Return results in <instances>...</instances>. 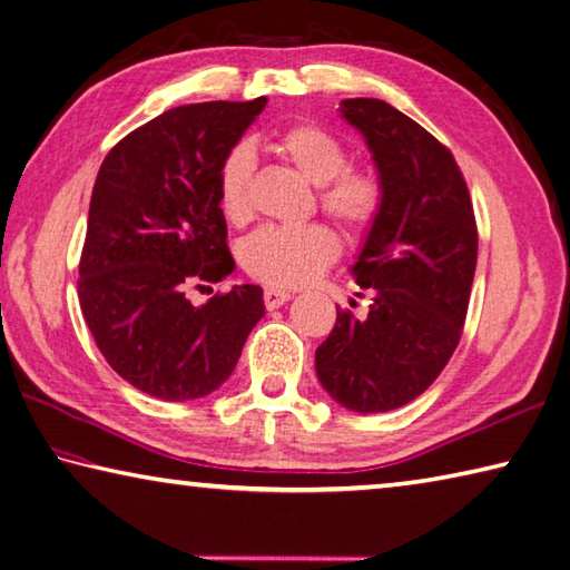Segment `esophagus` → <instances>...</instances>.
Listing matches in <instances>:
<instances>
[{
	"label": "esophagus",
	"instance_id": "obj_1",
	"mask_svg": "<svg viewBox=\"0 0 570 570\" xmlns=\"http://www.w3.org/2000/svg\"><path fill=\"white\" fill-rule=\"evenodd\" d=\"M294 294L292 292H286V288H276V286H266L264 288V304H266V308H278V306H284L288 298H292Z\"/></svg>",
	"mask_w": 570,
	"mask_h": 570
}]
</instances>
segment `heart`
Wrapping results in <instances>:
<instances>
[{"mask_svg":"<svg viewBox=\"0 0 570 570\" xmlns=\"http://www.w3.org/2000/svg\"><path fill=\"white\" fill-rule=\"evenodd\" d=\"M276 153L296 170L318 185V205L351 232L373 227L383 209V183L361 167H348L345 145L316 122H292L272 138ZM254 148L237 142L225 153L217 167V205L234 225L252 215ZM341 239L328 225L311 222L301 227L266 225L242 244V264L254 278L272 286H301L336 262Z\"/></svg>","mask_w":570,"mask_h":570,"instance_id":"b5f03b06","label":"heart"}]
</instances>
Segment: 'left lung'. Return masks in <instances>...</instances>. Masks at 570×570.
<instances>
[{
  "label": "left lung",
  "mask_w": 570,
  "mask_h": 570,
  "mask_svg": "<svg viewBox=\"0 0 570 570\" xmlns=\"http://www.w3.org/2000/svg\"><path fill=\"white\" fill-rule=\"evenodd\" d=\"M341 114L363 132L385 199L351 269L371 308L363 318L336 311V326L316 348V373L338 405L367 415L412 403L450 363L479 237L448 145L385 100L348 98Z\"/></svg>",
  "instance_id": "obj_1"
}]
</instances>
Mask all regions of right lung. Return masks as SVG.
Listing matches in <instances>:
<instances>
[{
    "mask_svg": "<svg viewBox=\"0 0 570 570\" xmlns=\"http://www.w3.org/2000/svg\"><path fill=\"white\" fill-rule=\"evenodd\" d=\"M266 98L165 110L116 142L100 165L78 301L108 365L167 403L209 395L232 375L264 316L262 288L234 286L195 306L232 274L217 167Z\"/></svg>",
    "mask_w": 570,
    "mask_h": 570,
    "instance_id": "add662e5",
    "label": "right lung"
}]
</instances>
